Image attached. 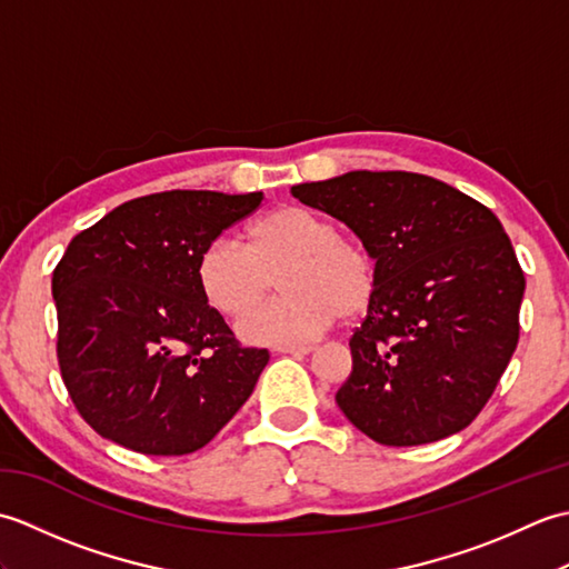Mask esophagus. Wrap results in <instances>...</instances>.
<instances>
[{"label":"esophagus","mask_w":569,"mask_h":569,"mask_svg":"<svg viewBox=\"0 0 569 569\" xmlns=\"http://www.w3.org/2000/svg\"><path fill=\"white\" fill-rule=\"evenodd\" d=\"M278 355H296V357H303V355H310L312 347L308 345H283V347H276Z\"/></svg>","instance_id":"esophagus-1"}]
</instances>
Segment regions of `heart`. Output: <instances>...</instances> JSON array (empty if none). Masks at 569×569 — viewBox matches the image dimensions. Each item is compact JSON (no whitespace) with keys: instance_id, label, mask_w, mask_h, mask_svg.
Wrapping results in <instances>:
<instances>
[{"instance_id":"1","label":"heart","mask_w":569,"mask_h":569,"mask_svg":"<svg viewBox=\"0 0 569 569\" xmlns=\"http://www.w3.org/2000/svg\"><path fill=\"white\" fill-rule=\"evenodd\" d=\"M281 276L283 298L247 312L239 335L253 345H293L328 325L357 320L373 306L377 261L359 241L342 237L328 217L283 204L249 229V244L217 237L202 249L198 283L208 303L241 316L273 291Z\"/></svg>"}]
</instances>
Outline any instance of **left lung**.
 I'll use <instances>...</instances> for the list:
<instances>
[{"instance_id":"obj_1","label":"left lung","mask_w":569,"mask_h":569,"mask_svg":"<svg viewBox=\"0 0 569 569\" xmlns=\"http://www.w3.org/2000/svg\"><path fill=\"white\" fill-rule=\"evenodd\" d=\"M345 222L377 259L379 288L349 337L335 401L389 447L465 430L518 345L526 276L499 217L430 176L349 171L291 188Z\"/></svg>"}]
</instances>
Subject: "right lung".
I'll list each match as a JSON object with an SVG mask.
<instances>
[{"label":"right lung","instance_id":"1","mask_svg":"<svg viewBox=\"0 0 569 569\" xmlns=\"http://www.w3.org/2000/svg\"><path fill=\"white\" fill-rule=\"evenodd\" d=\"M261 200L153 192L72 237L53 271L58 367L102 438L141 455H190L244 406L269 349L241 347L202 296L198 261Z\"/></svg>","mask_w":569,"mask_h":569}]
</instances>
